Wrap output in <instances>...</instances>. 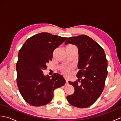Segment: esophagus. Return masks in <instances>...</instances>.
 Listing matches in <instances>:
<instances>
[{"mask_svg":"<svg viewBox=\"0 0 121 121\" xmlns=\"http://www.w3.org/2000/svg\"><path fill=\"white\" fill-rule=\"evenodd\" d=\"M69 85V82H68V81L67 80V79H66L65 85Z\"/></svg>","mask_w":121,"mask_h":121,"instance_id":"obj_1","label":"esophagus"}]
</instances>
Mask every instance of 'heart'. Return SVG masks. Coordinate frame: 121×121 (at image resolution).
I'll return each mask as SVG.
<instances>
[{
	"instance_id": "heart-1",
	"label": "heart",
	"mask_w": 121,
	"mask_h": 121,
	"mask_svg": "<svg viewBox=\"0 0 121 121\" xmlns=\"http://www.w3.org/2000/svg\"><path fill=\"white\" fill-rule=\"evenodd\" d=\"M68 47H75L73 45H69ZM70 67H63L62 68V73L65 75H68L70 71Z\"/></svg>"
}]
</instances>
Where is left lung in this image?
I'll use <instances>...</instances> for the list:
<instances>
[{"label": "left lung", "mask_w": 121, "mask_h": 121, "mask_svg": "<svg viewBox=\"0 0 121 121\" xmlns=\"http://www.w3.org/2000/svg\"><path fill=\"white\" fill-rule=\"evenodd\" d=\"M77 46L78 51L76 74L78 81L69 82L74 87V92L66 97L72 106L85 108L93 104L101 95L104 89L108 71V61L104 50L95 40L85 35L71 37L65 41Z\"/></svg>", "instance_id": "8db88e82"}]
</instances>
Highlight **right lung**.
<instances>
[{"label": "right lung", "instance_id": "obj_1", "mask_svg": "<svg viewBox=\"0 0 121 121\" xmlns=\"http://www.w3.org/2000/svg\"><path fill=\"white\" fill-rule=\"evenodd\" d=\"M49 33H40L29 38L18 54L17 82L21 96L33 106L49 103L55 89L63 86L65 80L58 73L44 75L46 63L52 60L53 51L66 39Z\"/></svg>", "mask_w": 121, "mask_h": 121}]
</instances>
